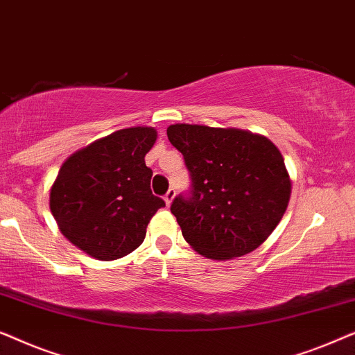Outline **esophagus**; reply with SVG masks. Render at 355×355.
Segmentation results:
<instances>
[{
    "instance_id": "34e87169",
    "label": "esophagus",
    "mask_w": 355,
    "mask_h": 355,
    "mask_svg": "<svg viewBox=\"0 0 355 355\" xmlns=\"http://www.w3.org/2000/svg\"><path fill=\"white\" fill-rule=\"evenodd\" d=\"M174 196H176V191H174V189H169V191L166 192V196H164V202H166V205H171Z\"/></svg>"
}]
</instances>
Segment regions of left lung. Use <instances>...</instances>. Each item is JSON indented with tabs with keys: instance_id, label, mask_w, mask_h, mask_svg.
Here are the masks:
<instances>
[{
	"instance_id": "obj_1",
	"label": "left lung",
	"mask_w": 355,
	"mask_h": 355,
	"mask_svg": "<svg viewBox=\"0 0 355 355\" xmlns=\"http://www.w3.org/2000/svg\"><path fill=\"white\" fill-rule=\"evenodd\" d=\"M166 132L191 176V191L171 203L184 239L213 260L255 250L289 203L291 181L279 150L239 129L174 124Z\"/></svg>"
}]
</instances>
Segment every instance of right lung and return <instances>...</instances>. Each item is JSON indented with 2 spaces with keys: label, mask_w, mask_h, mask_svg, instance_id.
I'll return each instance as SVG.
<instances>
[{
  "label": "right lung",
  "mask_w": 355,
  "mask_h": 355,
  "mask_svg": "<svg viewBox=\"0 0 355 355\" xmlns=\"http://www.w3.org/2000/svg\"><path fill=\"white\" fill-rule=\"evenodd\" d=\"M157 140L152 128H129L96 140L62 163L50 208L62 234L98 260L137 249L164 200L153 196L145 155Z\"/></svg>",
  "instance_id": "obj_1"
}]
</instances>
